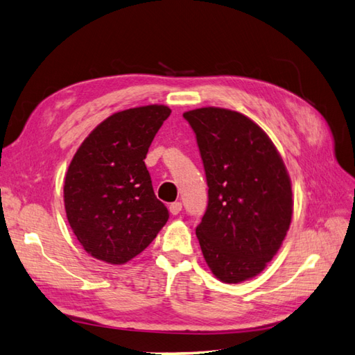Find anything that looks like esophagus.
<instances>
[{
  "instance_id": "34e87169",
  "label": "esophagus",
  "mask_w": 355,
  "mask_h": 355,
  "mask_svg": "<svg viewBox=\"0 0 355 355\" xmlns=\"http://www.w3.org/2000/svg\"><path fill=\"white\" fill-rule=\"evenodd\" d=\"M181 207H183V205H181V202H172V204L169 205L171 215H178V213L181 211Z\"/></svg>"
}]
</instances>
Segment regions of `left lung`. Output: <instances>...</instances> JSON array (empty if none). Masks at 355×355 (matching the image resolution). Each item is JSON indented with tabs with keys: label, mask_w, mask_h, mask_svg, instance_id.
Returning <instances> with one entry per match:
<instances>
[{
	"label": "left lung",
	"mask_w": 355,
	"mask_h": 355,
	"mask_svg": "<svg viewBox=\"0 0 355 355\" xmlns=\"http://www.w3.org/2000/svg\"><path fill=\"white\" fill-rule=\"evenodd\" d=\"M183 116L196 135L209 186L196 227L205 263L222 283L246 282L282 248L293 213L291 177L269 136L245 114L201 107Z\"/></svg>",
	"instance_id": "1"
}]
</instances>
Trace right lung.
Returning <instances> with one entry per match:
<instances>
[{"mask_svg": "<svg viewBox=\"0 0 355 355\" xmlns=\"http://www.w3.org/2000/svg\"><path fill=\"white\" fill-rule=\"evenodd\" d=\"M171 114L151 104L113 113L80 145L66 172V218L87 254L110 265L136 257L169 218L154 195L145 157Z\"/></svg>", "mask_w": 355, "mask_h": 355, "instance_id": "obj_1", "label": "right lung"}]
</instances>
